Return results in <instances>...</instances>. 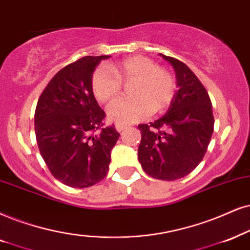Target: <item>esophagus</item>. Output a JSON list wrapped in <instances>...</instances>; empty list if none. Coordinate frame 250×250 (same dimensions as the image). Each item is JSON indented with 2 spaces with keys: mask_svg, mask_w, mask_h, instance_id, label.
Returning <instances> with one entry per match:
<instances>
[{
  "mask_svg": "<svg viewBox=\"0 0 250 250\" xmlns=\"http://www.w3.org/2000/svg\"><path fill=\"white\" fill-rule=\"evenodd\" d=\"M125 128H127V125H122V123H116V125H115V129H116V130H118L119 132H121L122 130H125Z\"/></svg>",
  "mask_w": 250,
  "mask_h": 250,
  "instance_id": "obj_1",
  "label": "esophagus"
}]
</instances>
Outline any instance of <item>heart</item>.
I'll return each mask as SVG.
<instances>
[{
  "mask_svg": "<svg viewBox=\"0 0 250 250\" xmlns=\"http://www.w3.org/2000/svg\"><path fill=\"white\" fill-rule=\"evenodd\" d=\"M134 81L132 98H120L107 106V115L114 122L134 123L154 112H162L172 103L175 82L165 69L158 68L152 60L135 55L106 67L100 65L91 78V87L97 100L105 103L118 96L121 82Z\"/></svg>",
  "mask_w": 250,
  "mask_h": 250,
  "instance_id": "1",
  "label": "heart"
}]
</instances>
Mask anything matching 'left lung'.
<instances>
[{
  "mask_svg": "<svg viewBox=\"0 0 250 250\" xmlns=\"http://www.w3.org/2000/svg\"><path fill=\"white\" fill-rule=\"evenodd\" d=\"M172 64L178 91L166 114L148 125H138L142 140L138 160L154 179H181L196 168L207 152L213 132L209 94L185 63L159 54Z\"/></svg>",
  "mask_w": 250,
  "mask_h": 250,
  "instance_id": "left-lung-1",
  "label": "left lung"
}]
</instances>
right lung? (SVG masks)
<instances>
[{
  "instance_id": "1",
  "label": "right lung",
  "mask_w": 250,
  "mask_h": 250,
  "mask_svg": "<svg viewBox=\"0 0 250 250\" xmlns=\"http://www.w3.org/2000/svg\"><path fill=\"white\" fill-rule=\"evenodd\" d=\"M109 55L84 56L61 69L38 100L34 131L40 154L56 180L87 188L105 178L120 134L100 128L105 112L91 87L97 65Z\"/></svg>"
}]
</instances>
